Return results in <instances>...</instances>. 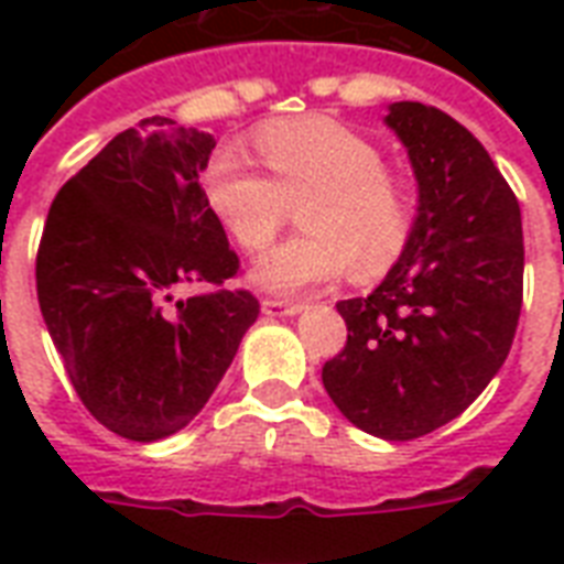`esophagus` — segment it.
I'll use <instances>...</instances> for the list:
<instances>
[{
    "label": "esophagus",
    "instance_id": "esophagus-1",
    "mask_svg": "<svg viewBox=\"0 0 564 564\" xmlns=\"http://www.w3.org/2000/svg\"><path fill=\"white\" fill-rule=\"evenodd\" d=\"M260 307H263L265 316H295L301 310L299 301H286V299H278V295H269V299L260 301Z\"/></svg>",
    "mask_w": 564,
    "mask_h": 564
}]
</instances>
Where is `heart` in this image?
Listing matches in <instances>:
<instances>
[{
  "mask_svg": "<svg viewBox=\"0 0 564 564\" xmlns=\"http://www.w3.org/2000/svg\"><path fill=\"white\" fill-rule=\"evenodd\" d=\"M254 149L269 178L225 149L207 163L204 202L242 251H263L299 204L304 230L254 265L263 290L304 292L343 278L375 281L410 246L415 198L386 170L369 137L325 117L281 119L257 128Z\"/></svg>",
  "mask_w": 564,
  "mask_h": 564,
  "instance_id": "obj_1",
  "label": "heart"
}]
</instances>
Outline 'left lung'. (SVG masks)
I'll return each mask as SVG.
<instances>
[{"mask_svg":"<svg viewBox=\"0 0 564 564\" xmlns=\"http://www.w3.org/2000/svg\"><path fill=\"white\" fill-rule=\"evenodd\" d=\"M419 181L410 246L366 299L339 301L348 343L322 383L354 427L427 436L507 360L524 301L521 207L480 140L445 110L389 105Z\"/></svg>","mask_w":564,"mask_h":564,"instance_id":"1","label":"left lung"}]
</instances>
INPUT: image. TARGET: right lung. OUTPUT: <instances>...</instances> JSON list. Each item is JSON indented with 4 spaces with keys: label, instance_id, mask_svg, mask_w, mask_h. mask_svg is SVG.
<instances>
[{
    "label": "right lung",
    "instance_id": "right-lung-1",
    "mask_svg": "<svg viewBox=\"0 0 564 564\" xmlns=\"http://www.w3.org/2000/svg\"><path fill=\"white\" fill-rule=\"evenodd\" d=\"M213 145L143 119L57 189L40 237V313L69 383L131 442L187 427L260 313L248 290H225L239 257L198 184ZM184 282L214 290L172 302Z\"/></svg>",
    "mask_w": 564,
    "mask_h": 564
}]
</instances>
